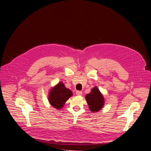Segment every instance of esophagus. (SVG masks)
Wrapping results in <instances>:
<instances>
[{"instance_id":"esophagus-1","label":"esophagus","mask_w":151,"mask_h":151,"mask_svg":"<svg viewBox=\"0 0 151 151\" xmlns=\"http://www.w3.org/2000/svg\"><path fill=\"white\" fill-rule=\"evenodd\" d=\"M76 95H78V96H81V95L82 94V92L81 91H77L76 92Z\"/></svg>"}]
</instances>
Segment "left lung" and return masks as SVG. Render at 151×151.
I'll return each mask as SVG.
<instances>
[{"label":"left lung","mask_w":151,"mask_h":151,"mask_svg":"<svg viewBox=\"0 0 151 151\" xmlns=\"http://www.w3.org/2000/svg\"><path fill=\"white\" fill-rule=\"evenodd\" d=\"M85 99L90 110L93 112H97L101 110L104 103V97L97 87H94L89 94L86 95Z\"/></svg>","instance_id":"8db88e82"}]
</instances>
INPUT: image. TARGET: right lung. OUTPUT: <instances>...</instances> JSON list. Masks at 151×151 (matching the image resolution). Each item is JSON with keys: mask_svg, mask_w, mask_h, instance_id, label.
<instances>
[{"mask_svg": "<svg viewBox=\"0 0 151 151\" xmlns=\"http://www.w3.org/2000/svg\"><path fill=\"white\" fill-rule=\"evenodd\" d=\"M72 95V91L66 88L63 82H60L50 90L48 100L50 104L54 108L60 110Z\"/></svg>", "mask_w": 151, "mask_h": 151, "instance_id": "add662e5", "label": "right lung"}]
</instances>
